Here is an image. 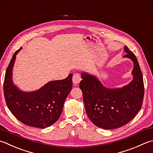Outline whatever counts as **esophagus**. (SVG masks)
Instances as JSON below:
<instances>
[{"label": "esophagus", "mask_w": 153, "mask_h": 153, "mask_svg": "<svg viewBox=\"0 0 153 153\" xmlns=\"http://www.w3.org/2000/svg\"><path fill=\"white\" fill-rule=\"evenodd\" d=\"M81 80V77L79 73H75L73 76V82L74 85H78Z\"/></svg>", "instance_id": "1"}]
</instances>
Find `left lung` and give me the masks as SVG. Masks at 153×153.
Listing matches in <instances>:
<instances>
[{"label": "left lung", "mask_w": 153, "mask_h": 153, "mask_svg": "<svg viewBox=\"0 0 153 153\" xmlns=\"http://www.w3.org/2000/svg\"><path fill=\"white\" fill-rule=\"evenodd\" d=\"M124 58L134 64L133 79L121 88H110L104 86L96 76L81 73L80 88L83 94L86 112L92 122L104 129L119 128L133 119L142 106L144 82L142 72L134 53L125 46Z\"/></svg>", "instance_id": "left-lung-1"}]
</instances>
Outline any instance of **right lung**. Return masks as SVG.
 <instances>
[{"label":"right lung","instance_id":"right-lung-1","mask_svg":"<svg viewBox=\"0 0 153 153\" xmlns=\"http://www.w3.org/2000/svg\"><path fill=\"white\" fill-rule=\"evenodd\" d=\"M13 54L6 71L4 94L8 109L27 126L45 128L55 123L62 113L65 99L73 87V74L65 79L50 81L35 91H22L14 84L13 69L16 54Z\"/></svg>","mask_w":153,"mask_h":153}]
</instances>
